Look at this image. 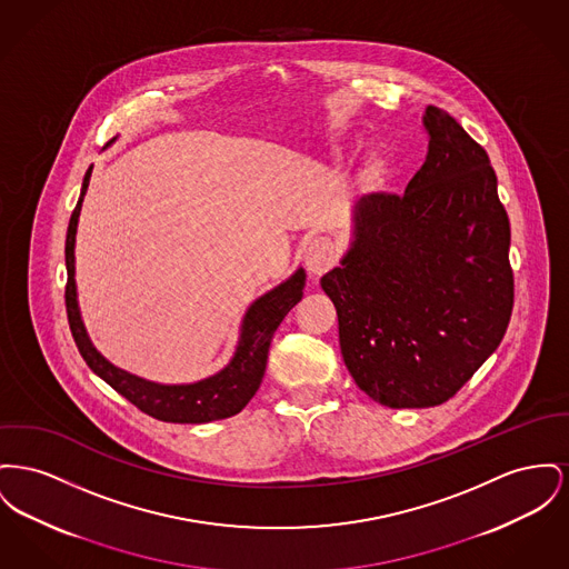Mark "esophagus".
<instances>
[{
  "label": "esophagus",
  "instance_id": "1",
  "mask_svg": "<svg viewBox=\"0 0 569 569\" xmlns=\"http://www.w3.org/2000/svg\"><path fill=\"white\" fill-rule=\"evenodd\" d=\"M337 256H339V249L335 244L333 240L329 236H318L316 240H311V244L307 247V253H305V267L320 277L325 274L329 268L335 267L337 262Z\"/></svg>",
  "mask_w": 569,
  "mask_h": 569
}]
</instances>
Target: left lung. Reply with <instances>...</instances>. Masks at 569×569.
<instances>
[{"label": "left lung", "instance_id": "left-lung-1", "mask_svg": "<svg viewBox=\"0 0 569 569\" xmlns=\"http://www.w3.org/2000/svg\"><path fill=\"white\" fill-rule=\"evenodd\" d=\"M423 124L426 163L401 196L359 201L355 240L320 279L346 368L389 408L453 398L499 348L513 307L511 232L490 159L435 104Z\"/></svg>", "mask_w": 569, "mask_h": 569}]
</instances>
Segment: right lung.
I'll return each mask as SVG.
<instances>
[{"label":"right lung","mask_w":569,"mask_h":569,"mask_svg":"<svg viewBox=\"0 0 569 569\" xmlns=\"http://www.w3.org/2000/svg\"><path fill=\"white\" fill-rule=\"evenodd\" d=\"M92 168L86 171L79 201L70 214L67 232V313L72 339L97 376L116 389L122 398L134 403L141 412L169 423H208L217 419H228L240 412L260 389V382L267 371L268 348L272 335L288 311L302 299L305 270L299 268L288 281L270 290L264 297L253 302L242 320L240 339L236 346L232 361L219 373L203 378L193 385H159L133 376L124 369L111 366L101 352L92 346L86 327L81 322L77 305V286H74V234L81 212V201L90 184Z\"/></svg>","instance_id":"add662e5"}]
</instances>
